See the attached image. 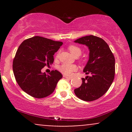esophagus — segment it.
Segmentation results:
<instances>
[{
  "instance_id": "34e87169",
  "label": "esophagus",
  "mask_w": 132,
  "mask_h": 132,
  "mask_svg": "<svg viewBox=\"0 0 132 132\" xmlns=\"http://www.w3.org/2000/svg\"><path fill=\"white\" fill-rule=\"evenodd\" d=\"M64 78H66V79H69V80L72 79V77H69V76H64Z\"/></svg>"
}]
</instances>
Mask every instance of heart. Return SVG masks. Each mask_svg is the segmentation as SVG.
<instances>
[{"instance_id":"obj_1","label":"heart","mask_w":132,"mask_h":132,"mask_svg":"<svg viewBox=\"0 0 132 132\" xmlns=\"http://www.w3.org/2000/svg\"><path fill=\"white\" fill-rule=\"evenodd\" d=\"M69 51L74 56H79L81 54L82 50L79 47L75 46V45H71L68 48ZM60 70L63 74L65 75L69 76L72 73V72L75 71L77 69V66L75 64H63L60 66Z\"/></svg>"}]
</instances>
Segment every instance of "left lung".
<instances>
[{
    "instance_id": "8db88e82",
    "label": "left lung",
    "mask_w": 132,
    "mask_h": 132,
    "mask_svg": "<svg viewBox=\"0 0 132 132\" xmlns=\"http://www.w3.org/2000/svg\"><path fill=\"white\" fill-rule=\"evenodd\" d=\"M75 43L85 45L89 50V60L83 71L88 75L82 78L81 86L75 89L76 95L84 101L102 97L112 84L115 76V57L103 39L94 35L83 37Z\"/></svg>"
}]
</instances>
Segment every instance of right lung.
Masks as SVG:
<instances>
[{
	"instance_id": "add662e5",
	"label": "right lung",
	"mask_w": 132,
	"mask_h": 132,
	"mask_svg": "<svg viewBox=\"0 0 132 132\" xmlns=\"http://www.w3.org/2000/svg\"><path fill=\"white\" fill-rule=\"evenodd\" d=\"M63 44L38 36L21 43L13 59V71L18 84L24 92L38 99L53 92L63 76L57 70L46 75L42 72V69L53 64V55Z\"/></svg>"
}]
</instances>
